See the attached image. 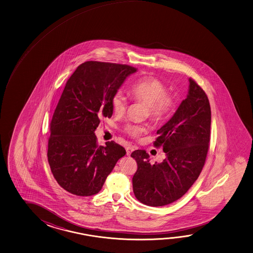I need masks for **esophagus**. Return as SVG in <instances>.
<instances>
[{"label":"esophagus","instance_id":"34e87169","mask_svg":"<svg viewBox=\"0 0 253 253\" xmlns=\"http://www.w3.org/2000/svg\"><path fill=\"white\" fill-rule=\"evenodd\" d=\"M126 154H127V156H129L132 152L133 151V148L131 146V145H128V146H126Z\"/></svg>","mask_w":253,"mask_h":253}]
</instances>
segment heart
<instances>
[{"mask_svg": "<svg viewBox=\"0 0 253 253\" xmlns=\"http://www.w3.org/2000/svg\"><path fill=\"white\" fill-rule=\"evenodd\" d=\"M130 94L135 101H142L148 107L149 116L153 121L165 120L175 108L174 98L168 94V89L161 80L153 77L141 78L130 88ZM127 100L122 92H117L111 99L112 110L116 115H123ZM125 133L132 137H138L144 132V127L135 124H127Z\"/></svg>", "mask_w": 253, "mask_h": 253, "instance_id": "heart-1", "label": "heart"}]
</instances>
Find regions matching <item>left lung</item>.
Segmentation results:
<instances>
[{
	"mask_svg": "<svg viewBox=\"0 0 253 253\" xmlns=\"http://www.w3.org/2000/svg\"><path fill=\"white\" fill-rule=\"evenodd\" d=\"M189 83L186 99L157 131L154 146L163 148L165 160L151 164L145 151L131 154L137 162L133 193L148 206L161 207L177 201L197 180L205 164L211 140V105L201 86L192 78Z\"/></svg>",
	"mask_w": 253,
	"mask_h": 253,
	"instance_id": "left-lung-1",
	"label": "left lung"
}]
</instances>
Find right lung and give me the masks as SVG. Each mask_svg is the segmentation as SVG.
<instances>
[{
    "mask_svg": "<svg viewBox=\"0 0 253 253\" xmlns=\"http://www.w3.org/2000/svg\"><path fill=\"white\" fill-rule=\"evenodd\" d=\"M137 69L128 65L85 61L67 81L52 116L48 162L58 184L78 196L101 191L126 150L114 141L98 146L94 131L113 113L111 99Z\"/></svg>",
    "mask_w": 253,
    "mask_h": 253,
    "instance_id": "right-lung-1",
    "label": "right lung"
}]
</instances>
